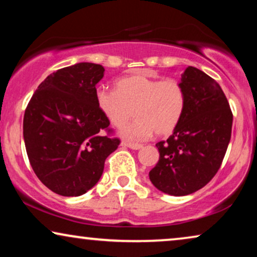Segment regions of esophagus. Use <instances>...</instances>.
Masks as SVG:
<instances>
[{"label": "esophagus", "instance_id": "obj_1", "mask_svg": "<svg viewBox=\"0 0 257 257\" xmlns=\"http://www.w3.org/2000/svg\"><path fill=\"white\" fill-rule=\"evenodd\" d=\"M121 145H122V146L128 147V149H132V150H140V149H143V145H142V144L131 143V142H122V143H121Z\"/></svg>", "mask_w": 257, "mask_h": 257}]
</instances>
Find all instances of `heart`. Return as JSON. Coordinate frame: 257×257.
Masks as SVG:
<instances>
[{"instance_id":"1","label":"heart","mask_w":257,"mask_h":257,"mask_svg":"<svg viewBox=\"0 0 257 257\" xmlns=\"http://www.w3.org/2000/svg\"><path fill=\"white\" fill-rule=\"evenodd\" d=\"M117 89L96 91L97 106L112 125L121 126L136 114L138 119L122 126L125 138L144 140L154 132L170 135L181 121L186 107L184 86L178 79H158L146 75L122 77Z\"/></svg>"}]
</instances>
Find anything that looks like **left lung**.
<instances>
[{
	"label": "left lung",
	"mask_w": 257,
	"mask_h": 257,
	"mask_svg": "<svg viewBox=\"0 0 257 257\" xmlns=\"http://www.w3.org/2000/svg\"><path fill=\"white\" fill-rule=\"evenodd\" d=\"M186 107L166 142L157 144L159 161L150 171L154 187L166 194H192L212 180L230 142L233 113L222 89L201 70L181 73Z\"/></svg>",
	"instance_id": "obj_1"
}]
</instances>
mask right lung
I'll list each match as a JSON object with an SVG mask.
<instances>
[{
  "label": "right lung",
  "instance_id": "right-lung-1",
  "mask_svg": "<svg viewBox=\"0 0 257 257\" xmlns=\"http://www.w3.org/2000/svg\"><path fill=\"white\" fill-rule=\"evenodd\" d=\"M105 69L77 63L49 75L24 112L23 138L35 174L63 196H79L99 181L106 158L120 140L96 101ZM106 131L107 135H103Z\"/></svg>",
  "mask_w": 257,
  "mask_h": 257
}]
</instances>
